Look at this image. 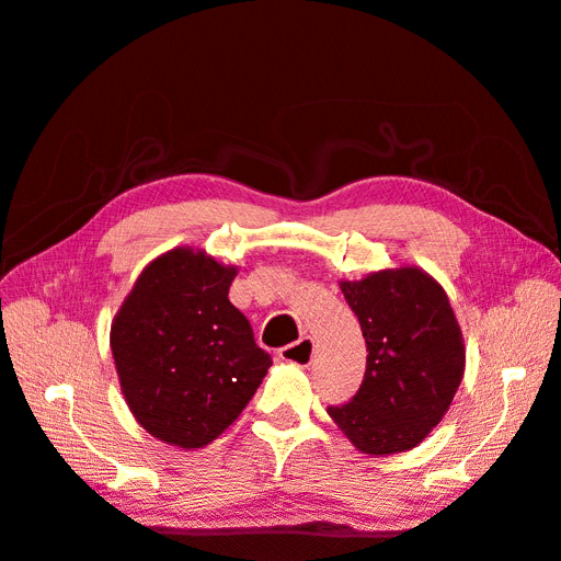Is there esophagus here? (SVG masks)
I'll use <instances>...</instances> for the list:
<instances>
[{
  "instance_id": "obj_1",
  "label": "esophagus",
  "mask_w": 561,
  "mask_h": 561,
  "mask_svg": "<svg viewBox=\"0 0 561 561\" xmlns=\"http://www.w3.org/2000/svg\"><path fill=\"white\" fill-rule=\"evenodd\" d=\"M313 339L311 336H302L300 341H296V344H288L279 351V357L284 362H290V364H298V367H309L311 364V357H313Z\"/></svg>"
}]
</instances>
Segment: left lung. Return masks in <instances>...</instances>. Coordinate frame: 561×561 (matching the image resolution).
Listing matches in <instances>:
<instances>
[{
    "instance_id": "1",
    "label": "left lung",
    "mask_w": 561,
    "mask_h": 561,
    "mask_svg": "<svg viewBox=\"0 0 561 561\" xmlns=\"http://www.w3.org/2000/svg\"><path fill=\"white\" fill-rule=\"evenodd\" d=\"M367 341L357 394L328 415L357 451L417 447L443 422L466 371V344L445 288L417 265L339 282Z\"/></svg>"
}]
</instances>
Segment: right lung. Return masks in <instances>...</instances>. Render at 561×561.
<instances>
[{
	"instance_id": "1",
	"label": "right lung",
	"mask_w": 561,
	"mask_h": 561,
	"mask_svg": "<svg viewBox=\"0 0 561 561\" xmlns=\"http://www.w3.org/2000/svg\"><path fill=\"white\" fill-rule=\"evenodd\" d=\"M236 275L202 250L174 248L144 267L112 321L121 392L133 417L172 447L210 445L273 364L229 302Z\"/></svg>"
}]
</instances>
